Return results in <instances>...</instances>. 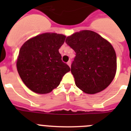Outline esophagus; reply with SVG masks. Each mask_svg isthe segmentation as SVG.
<instances>
[{"label":"esophagus","instance_id":"obj_1","mask_svg":"<svg viewBox=\"0 0 131 131\" xmlns=\"http://www.w3.org/2000/svg\"><path fill=\"white\" fill-rule=\"evenodd\" d=\"M67 64H68L69 67H71V61H69V62L67 63Z\"/></svg>","mask_w":131,"mask_h":131}]
</instances>
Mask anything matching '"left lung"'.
<instances>
[{
	"instance_id": "1",
	"label": "left lung",
	"mask_w": 131,
	"mask_h": 131,
	"mask_svg": "<svg viewBox=\"0 0 131 131\" xmlns=\"http://www.w3.org/2000/svg\"><path fill=\"white\" fill-rule=\"evenodd\" d=\"M75 52L71 67L76 86L87 94L104 90L114 79L117 69L115 50L100 35L83 30L66 38Z\"/></svg>"
}]
</instances>
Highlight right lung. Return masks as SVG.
Segmentation results:
<instances>
[{
    "instance_id": "obj_1",
    "label": "right lung",
    "mask_w": 131,
    "mask_h": 131,
    "mask_svg": "<svg viewBox=\"0 0 131 131\" xmlns=\"http://www.w3.org/2000/svg\"><path fill=\"white\" fill-rule=\"evenodd\" d=\"M66 37L62 34L45 33L29 39L21 46L16 66L21 79L31 91L49 93L70 71L58 50Z\"/></svg>"
}]
</instances>
